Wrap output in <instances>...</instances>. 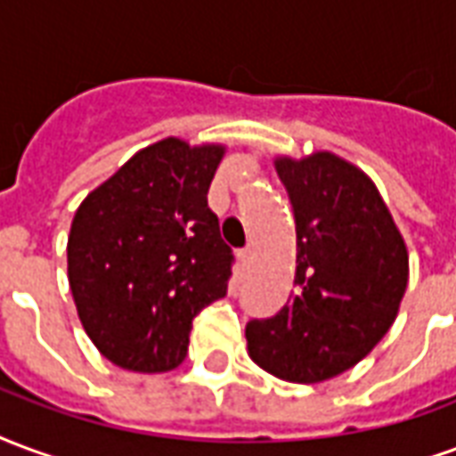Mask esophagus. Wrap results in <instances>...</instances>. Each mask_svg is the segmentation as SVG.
I'll use <instances>...</instances> for the list:
<instances>
[{"mask_svg":"<svg viewBox=\"0 0 456 456\" xmlns=\"http://www.w3.org/2000/svg\"><path fill=\"white\" fill-rule=\"evenodd\" d=\"M238 260H240L242 267H248L252 260V248H242V250L238 252Z\"/></svg>","mask_w":456,"mask_h":456,"instance_id":"1","label":"esophagus"}]
</instances>
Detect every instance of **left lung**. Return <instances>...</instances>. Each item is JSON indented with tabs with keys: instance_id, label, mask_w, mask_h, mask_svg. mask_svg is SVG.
<instances>
[{
	"instance_id": "8db88e82",
	"label": "left lung",
	"mask_w": 456,
	"mask_h": 456,
	"mask_svg": "<svg viewBox=\"0 0 456 456\" xmlns=\"http://www.w3.org/2000/svg\"><path fill=\"white\" fill-rule=\"evenodd\" d=\"M297 221V277L272 318L245 328L250 357L297 384L338 377L374 350L398 314L408 252L374 182L315 152L277 159Z\"/></svg>"
}]
</instances>
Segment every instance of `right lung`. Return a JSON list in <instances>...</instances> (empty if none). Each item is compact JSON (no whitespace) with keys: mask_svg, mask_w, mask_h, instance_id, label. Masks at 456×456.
Returning <instances> with one entry per match:
<instances>
[{"mask_svg":"<svg viewBox=\"0 0 456 456\" xmlns=\"http://www.w3.org/2000/svg\"><path fill=\"white\" fill-rule=\"evenodd\" d=\"M224 148L167 138L133 155L72 218L68 277L79 321L106 360L169 371L191 321L225 297L232 250L208 208Z\"/></svg>","mask_w":456,"mask_h":456,"instance_id":"right-lung-1","label":"right lung"}]
</instances>
